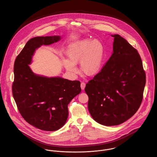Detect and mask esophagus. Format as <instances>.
I'll return each instance as SVG.
<instances>
[{"mask_svg":"<svg viewBox=\"0 0 157 157\" xmlns=\"http://www.w3.org/2000/svg\"><path fill=\"white\" fill-rule=\"evenodd\" d=\"M85 85H86V84H85V82H81V89H82V90H84L85 88Z\"/></svg>","mask_w":157,"mask_h":157,"instance_id":"1","label":"esophagus"}]
</instances>
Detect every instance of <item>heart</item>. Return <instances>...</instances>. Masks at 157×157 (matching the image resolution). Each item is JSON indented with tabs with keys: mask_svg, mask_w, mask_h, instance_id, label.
Instances as JSON below:
<instances>
[{
	"mask_svg": "<svg viewBox=\"0 0 157 157\" xmlns=\"http://www.w3.org/2000/svg\"><path fill=\"white\" fill-rule=\"evenodd\" d=\"M67 55L69 60L62 59V63L68 72L76 73L77 68L75 65L80 63L83 74L94 76L102 67L104 59V46L98 39L86 38L70 44Z\"/></svg>",
	"mask_w": 157,
	"mask_h": 157,
	"instance_id": "b5f03b06",
	"label": "heart"
}]
</instances>
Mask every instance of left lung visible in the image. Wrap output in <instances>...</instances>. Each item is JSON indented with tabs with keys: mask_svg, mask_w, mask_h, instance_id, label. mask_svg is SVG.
Listing matches in <instances>:
<instances>
[{
	"mask_svg": "<svg viewBox=\"0 0 157 157\" xmlns=\"http://www.w3.org/2000/svg\"><path fill=\"white\" fill-rule=\"evenodd\" d=\"M111 36V56L85 88L90 114L105 126L120 125L134 115L142 102L146 82L137 50L119 35Z\"/></svg>",
	"mask_w": 157,
	"mask_h": 157,
	"instance_id": "1",
	"label": "left lung"
}]
</instances>
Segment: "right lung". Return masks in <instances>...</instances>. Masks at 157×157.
Masks as SVG:
<instances>
[{
    "label": "right lung",
    "mask_w": 157,
    "mask_h": 157,
    "mask_svg": "<svg viewBox=\"0 0 157 157\" xmlns=\"http://www.w3.org/2000/svg\"><path fill=\"white\" fill-rule=\"evenodd\" d=\"M60 39V36L30 39L14 63L12 94L17 109L27 122L46 131H56L65 125L67 105L81 91L79 81L37 75L29 66L36 49Z\"/></svg>",
    "instance_id": "add662e5"
}]
</instances>
